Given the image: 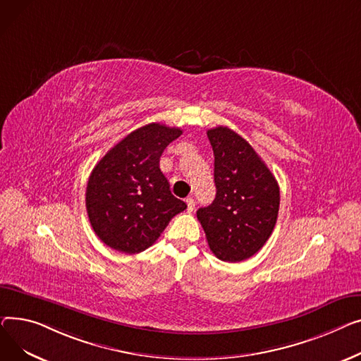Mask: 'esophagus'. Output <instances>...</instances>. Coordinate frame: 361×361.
Listing matches in <instances>:
<instances>
[{"mask_svg":"<svg viewBox=\"0 0 361 361\" xmlns=\"http://www.w3.org/2000/svg\"><path fill=\"white\" fill-rule=\"evenodd\" d=\"M185 201H186V205H188V211H194V208H195L194 198L192 197H188Z\"/></svg>","mask_w":361,"mask_h":361,"instance_id":"obj_1","label":"esophagus"}]
</instances>
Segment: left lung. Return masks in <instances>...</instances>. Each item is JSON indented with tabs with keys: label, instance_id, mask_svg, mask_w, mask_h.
<instances>
[{
	"label": "left lung",
	"instance_id": "8db88e82",
	"mask_svg": "<svg viewBox=\"0 0 361 361\" xmlns=\"http://www.w3.org/2000/svg\"><path fill=\"white\" fill-rule=\"evenodd\" d=\"M214 152L213 204L197 217L209 249L226 262H240L267 243L277 223L280 188L252 145L227 126L207 131Z\"/></svg>",
	"mask_w": 361,
	"mask_h": 361
}]
</instances>
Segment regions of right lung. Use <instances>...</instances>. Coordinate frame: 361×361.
Instances as JSON below:
<instances>
[{
	"label": "right lung",
	"mask_w": 361,
	"mask_h": 361,
	"mask_svg": "<svg viewBox=\"0 0 361 361\" xmlns=\"http://www.w3.org/2000/svg\"><path fill=\"white\" fill-rule=\"evenodd\" d=\"M180 134V128L161 123L144 125L94 166L86 189V208L104 245L122 253H140L186 208L172 195L159 166L164 148Z\"/></svg>",
	"instance_id": "add662e5"
}]
</instances>
